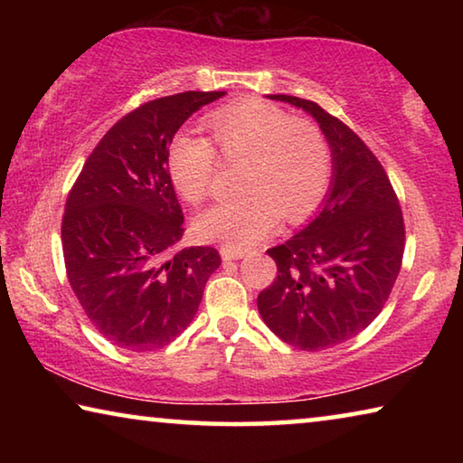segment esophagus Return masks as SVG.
Wrapping results in <instances>:
<instances>
[{
    "label": "esophagus",
    "instance_id": "obj_1",
    "mask_svg": "<svg viewBox=\"0 0 463 463\" xmlns=\"http://www.w3.org/2000/svg\"><path fill=\"white\" fill-rule=\"evenodd\" d=\"M221 255H222L224 261H231V260H241V257H245L247 250L245 249H234L231 245H222Z\"/></svg>",
    "mask_w": 463,
    "mask_h": 463
}]
</instances>
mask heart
I'll list each match as a JSON object with an SVG mask.
<instances>
[{"instance_id":"b5f03b06","label":"heart","mask_w":463,"mask_h":463,"mask_svg":"<svg viewBox=\"0 0 463 463\" xmlns=\"http://www.w3.org/2000/svg\"><path fill=\"white\" fill-rule=\"evenodd\" d=\"M206 124L224 159L245 161V194L216 203L195 221L202 239L247 249L268 237L281 214L289 222L302 221L323 202L333 179V146L317 122L249 98L214 109ZM169 174L187 202H206L218 175L213 140L179 135L169 148Z\"/></svg>"}]
</instances>
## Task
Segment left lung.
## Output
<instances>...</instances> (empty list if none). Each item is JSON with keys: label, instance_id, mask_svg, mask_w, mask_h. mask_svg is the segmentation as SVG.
<instances>
[{"label": "left lung", "instance_id": "left-lung-1", "mask_svg": "<svg viewBox=\"0 0 463 463\" xmlns=\"http://www.w3.org/2000/svg\"><path fill=\"white\" fill-rule=\"evenodd\" d=\"M307 109L333 146V187L320 214L268 249L278 276L257 308L281 341L323 351L354 339L388 302L404 255L401 202L370 146L310 99L271 96Z\"/></svg>", "mask_w": 463, "mask_h": 463}]
</instances>
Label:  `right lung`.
<instances>
[{
	"instance_id": "obj_1",
	"label": "right lung",
	"mask_w": 463,
	"mask_h": 463,
	"mask_svg": "<svg viewBox=\"0 0 463 463\" xmlns=\"http://www.w3.org/2000/svg\"><path fill=\"white\" fill-rule=\"evenodd\" d=\"M224 91H184L140 104L109 128L67 195L62 257L73 294L109 343L146 354L192 323L221 265L214 247L175 249L184 213L171 184L179 127Z\"/></svg>"
}]
</instances>
